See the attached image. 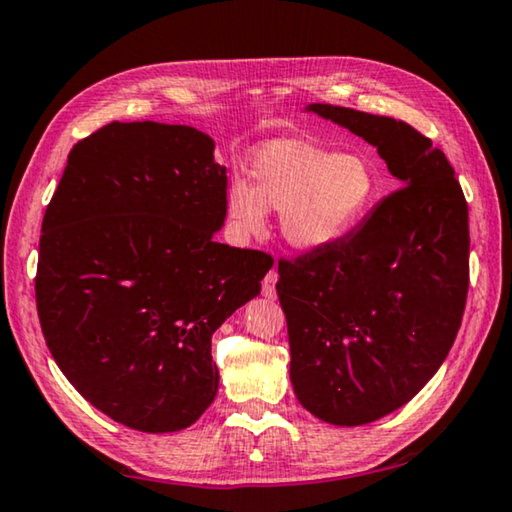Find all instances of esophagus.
<instances>
[{"label": "esophagus", "mask_w": 512, "mask_h": 512, "mask_svg": "<svg viewBox=\"0 0 512 512\" xmlns=\"http://www.w3.org/2000/svg\"><path fill=\"white\" fill-rule=\"evenodd\" d=\"M275 284H277V271L273 268V271H268V275L264 277V282H262V293H264V298H268V300H275V296H277Z\"/></svg>", "instance_id": "esophagus-1"}]
</instances>
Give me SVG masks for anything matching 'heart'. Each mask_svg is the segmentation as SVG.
Masks as SVG:
<instances>
[{
    "label": "heart",
    "instance_id": "obj_1",
    "mask_svg": "<svg viewBox=\"0 0 512 512\" xmlns=\"http://www.w3.org/2000/svg\"><path fill=\"white\" fill-rule=\"evenodd\" d=\"M225 198L239 237H257L266 212H280V235L298 253H320L350 235L377 203L381 171L368 153H339L302 140H275L248 164Z\"/></svg>",
    "mask_w": 512,
    "mask_h": 512
}]
</instances>
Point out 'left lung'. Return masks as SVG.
I'll return each mask as SVG.
<instances>
[{
    "mask_svg": "<svg viewBox=\"0 0 512 512\" xmlns=\"http://www.w3.org/2000/svg\"><path fill=\"white\" fill-rule=\"evenodd\" d=\"M375 146L400 189L339 244L277 264L291 384L318 420L359 427L393 413L443 366L470 280V225L452 164L404 121L309 103Z\"/></svg>",
    "mask_w": 512,
    "mask_h": 512,
    "instance_id": "8db88e82",
    "label": "left lung"
}]
</instances>
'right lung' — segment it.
<instances>
[{
	"mask_svg": "<svg viewBox=\"0 0 512 512\" xmlns=\"http://www.w3.org/2000/svg\"><path fill=\"white\" fill-rule=\"evenodd\" d=\"M214 146L192 126L112 121L69 151L42 219L47 348L85 400L135 431L201 418L219 391L212 334L273 266L214 241L228 189Z\"/></svg>",
	"mask_w": 512,
	"mask_h": 512,
	"instance_id": "add662e5",
	"label": "right lung"
}]
</instances>
